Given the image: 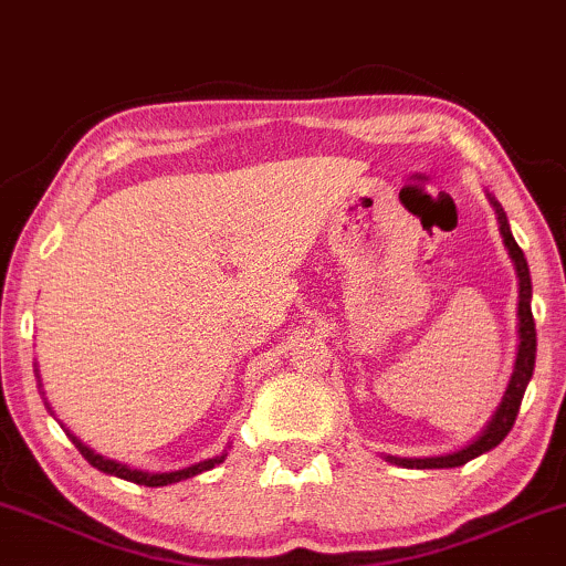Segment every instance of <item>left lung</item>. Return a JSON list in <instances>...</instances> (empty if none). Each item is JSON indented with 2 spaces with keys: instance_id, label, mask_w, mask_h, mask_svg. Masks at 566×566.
I'll return each instance as SVG.
<instances>
[{
  "instance_id": "left-lung-1",
  "label": "left lung",
  "mask_w": 566,
  "mask_h": 566,
  "mask_svg": "<svg viewBox=\"0 0 566 566\" xmlns=\"http://www.w3.org/2000/svg\"><path fill=\"white\" fill-rule=\"evenodd\" d=\"M490 206H493L495 216H499V229L503 237V244H506L509 258H512L514 269H516V279H520V308H516V316H520V345H516V360H514V371L512 379H509L506 392H503L499 408L490 417V421L482 427L480 434L474 440H469L464 448L442 455H385V461H390L395 467L403 469H453V467H464L467 461L478 459V455L493 451L499 442L512 432L516 413H520L524 390H527L530 379H533V369H535V322H533V308H530V301H533V282H530V269H527V258L516 244L512 229H509V218L503 213L501 202L495 200L493 195H488Z\"/></svg>"
}]
</instances>
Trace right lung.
I'll return each mask as SVG.
<instances>
[{"mask_svg":"<svg viewBox=\"0 0 566 566\" xmlns=\"http://www.w3.org/2000/svg\"><path fill=\"white\" fill-rule=\"evenodd\" d=\"M36 379H39V382H42V377H39V369H36ZM46 408H50V403H46ZM50 411H52V408H50ZM63 430H65V427H63ZM65 432H67V438L76 442V448L81 451V455H84V459L94 469H99V472H105V474H113V478L136 482V485H147V488H163V485H174V482L189 480V478H195V474H202V472H208V469L218 467L223 459H227V451H223V453L213 455V459L197 461V464L176 469V472H147V469H132L128 464H120V461L105 459V455L94 453L92 448L84 446V442H81L71 430H65Z\"/></svg>","mask_w":566,"mask_h":566,"instance_id":"obj_1","label":"right lung"}]
</instances>
